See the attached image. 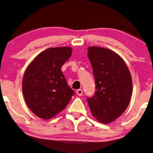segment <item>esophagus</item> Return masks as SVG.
<instances>
[{"instance_id":"obj_1","label":"esophagus","mask_w":153,"mask_h":153,"mask_svg":"<svg viewBox=\"0 0 153 153\" xmlns=\"http://www.w3.org/2000/svg\"><path fill=\"white\" fill-rule=\"evenodd\" d=\"M77 94L79 96H82V94H83V90H81V89H79V90H77Z\"/></svg>"}]
</instances>
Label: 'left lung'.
Wrapping results in <instances>:
<instances>
[{"mask_svg":"<svg viewBox=\"0 0 153 153\" xmlns=\"http://www.w3.org/2000/svg\"><path fill=\"white\" fill-rule=\"evenodd\" d=\"M88 56L95 77L96 92L88 98L92 115L108 124L120 116L128 107L132 93L131 74L120 55L100 47H89Z\"/></svg>","mask_w":153,"mask_h":153,"instance_id":"8db88e82","label":"left lung"}]
</instances>
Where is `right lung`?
I'll list each match as a JSON object with an SVG mask.
<instances>
[{"instance_id":"add662e5","label":"right lung","mask_w":153,"mask_h":153,"mask_svg":"<svg viewBox=\"0 0 153 153\" xmlns=\"http://www.w3.org/2000/svg\"><path fill=\"white\" fill-rule=\"evenodd\" d=\"M71 53L69 47L47 49L25 71L22 84L25 100L38 117L45 120L53 118L67 106L75 94L61 70Z\"/></svg>"}]
</instances>
